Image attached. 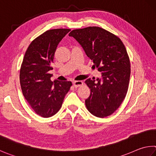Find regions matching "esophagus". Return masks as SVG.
I'll return each instance as SVG.
<instances>
[{
    "instance_id": "esophagus-1",
    "label": "esophagus",
    "mask_w": 156,
    "mask_h": 156,
    "mask_svg": "<svg viewBox=\"0 0 156 156\" xmlns=\"http://www.w3.org/2000/svg\"><path fill=\"white\" fill-rule=\"evenodd\" d=\"M73 86H74L75 88H77L82 86L83 84V81H80V80H78V81H74L73 83Z\"/></svg>"
}]
</instances>
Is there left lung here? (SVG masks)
Listing matches in <instances>:
<instances>
[{
  "label": "left lung",
  "instance_id": "left-lung-1",
  "mask_svg": "<svg viewBox=\"0 0 156 156\" xmlns=\"http://www.w3.org/2000/svg\"><path fill=\"white\" fill-rule=\"evenodd\" d=\"M69 36L81 45L102 76L85 81L90 89L85 100L87 110L97 117L112 115L122 104L129 87L131 70L125 46L117 36L98 27L73 30Z\"/></svg>",
  "mask_w": 156,
  "mask_h": 156
}]
</instances>
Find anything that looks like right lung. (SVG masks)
<instances>
[{
  "label": "right lung",
  "mask_w": 156,
  "mask_h": 156,
  "mask_svg": "<svg viewBox=\"0 0 156 156\" xmlns=\"http://www.w3.org/2000/svg\"><path fill=\"white\" fill-rule=\"evenodd\" d=\"M70 31L67 29L48 30L31 42L22 61L20 82L22 93L38 115L48 118L61 108L65 96L72 85L70 81L52 82V64L56 48Z\"/></svg>",
  "instance_id": "obj_1"
}]
</instances>
